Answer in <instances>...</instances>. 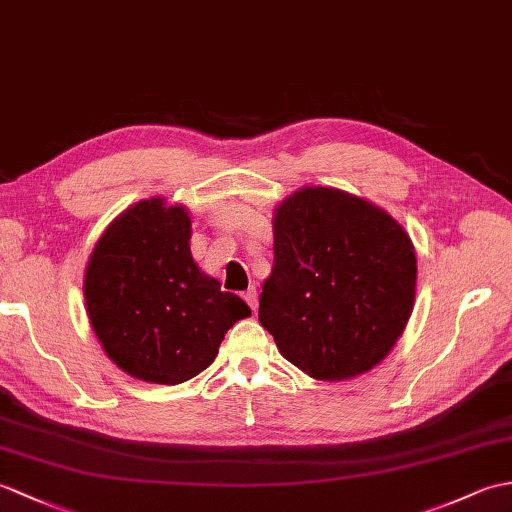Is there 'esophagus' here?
<instances>
[{
    "label": "esophagus",
    "instance_id": "34e87169",
    "mask_svg": "<svg viewBox=\"0 0 512 512\" xmlns=\"http://www.w3.org/2000/svg\"><path fill=\"white\" fill-rule=\"evenodd\" d=\"M242 296H244V301L248 303V307H251L253 312H257V303H259V299H257V290H255V288H248Z\"/></svg>",
    "mask_w": 512,
    "mask_h": 512
}]
</instances>
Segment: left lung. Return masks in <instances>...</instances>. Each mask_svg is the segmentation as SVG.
<instances>
[{"instance_id": "8db88e82", "label": "left lung", "mask_w": 512, "mask_h": 512, "mask_svg": "<svg viewBox=\"0 0 512 512\" xmlns=\"http://www.w3.org/2000/svg\"><path fill=\"white\" fill-rule=\"evenodd\" d=\"M275 266L259 323L281 355L323 382L382 362L408 325L417 255L384 209L334 187H303L272 218Z\"/></svg>"}]
</instances>
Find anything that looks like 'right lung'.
Here are the masks:
<instances>
[{
	"label": "right lung",
	"mask_w": 512,
	"mask_h": 512,
	"mask_svg": "<svg viewBox=\"0 0 512 512\" xmlns=\"http://www.w3.org/2000/svg\"><path fill=\"white\" fill-rule=\"evenodd\" d=\"M189 237L183 205L141 200L106 227L87 264L95 336L122 371L150 384H183L205 371L224 334L251 316L240 296L196 266Z\"/></svg>",
	"instance_id": "obj_1"
}]
</instances>
